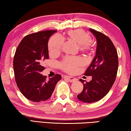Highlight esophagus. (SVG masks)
I'll use <instances>...</instances> for the list:
<instances>
[{"instance_id":"1","label":"esophagus","mask_w":131,"mask_h":131,"mask_svg":"<svg viewBox=\"0 0 131 131\" xmlns=\"http://www.w3.org/2000/svg\"><path fill=\"white\" fill-rule=\"evenodd\" d=\"M63 78L65 79H66L67 80H68L70 83H73V82L76 81V79L74 78L73 77H70V76H65L63 77Z\"/></svg>"}]
</instances>
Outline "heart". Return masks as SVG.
<instances>
[{
    "label": "heart",
    "instance_id": "b5f03b06",
    "mask_svg": "<svg viewBox=\"0 0 131 131\" xmlns=\"http://www.w3.org/2000/svg\"><path fill=\"white\" fill-rule=\"evenodd\" d=\"M68 39L76 43L79 46L81 52L91 55L94 51L92 46V38L90 35L83 29L70 30L67 33ZM64 40L59 35H55L51 38L48 43V50L52 55L58 54L62 49ZM83 65V62L79 58L68 57L59 63L62 70L68 73H73L77 68Z\"/></svg>",
    "mask_w": 131,
    "mask_h": 131
}]
</instances>
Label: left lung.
I'll return each instance as SVG.
<instances>
[{"label":"left lung","instance_id":"obj_1","mask_svg":"<svg viewBox=\"0 0 131 131\" xmlns=\"http://www.w3.org/2000/svg\"><path fill=\"white\" fill-rule=\"evenodd\" d=\"M97 41L96 55L84 75L92 80L84 84L82 92L77 95L79 101L93 103L101 100L110 90L116 78L118 68V55L113 43L102 33L89 29Z\"/></svg>","mask_w":131,"mask_h":131}]
</instances>
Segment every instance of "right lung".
I'll return each mask as SVG.
<instances>
[{
  "label": "right lung",
  "mask_w": 131,
  "mask_h": 131,
  "mask_svg": "<svg viewBox=\"0 0 131 131\" xmlns=\"http://www.w3.org/2000/svg\"><path fill=\"white\" fill-rule=\"evenodd\" d=\"M56 30L41 31L24 37L15 51L13 68L17 85L21 92L35 102L45 101L51 96L57 83L61 79L57 74L46 80L41 74L45 69L44 59H48V42Z\"/></svg>",
  "instance_id": "1"
}]
</instances>
